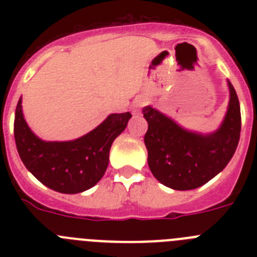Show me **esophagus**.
<instances>
[{
    "mask_svg": "<svg viewBox=\"0 0 257 257\" xmlns=\"http://www.w3.org/2000/svg\"><path fill=\"white\" fill-rule=\"evenodd\" d=\"M144 103H145V99H143V97H139L138 100L134 101V104H133V112L134 113L139 112V109L142 108L143 105H144Z\"/></svg>",
    "mask_w": 257,
    "mask_h": 257,
    "instance_id": "obj_1",
    "label": "esophagus"
}]
</instances>
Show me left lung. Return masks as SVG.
Listing matches in <instances>:
<instances>
[{"instance_id":"left-lung-1","label":"left lung","mask_w":257,"mask_h":257,"mask_svg":"<svg viewBox=\"0 0 257 257\" xmlns=\"http://www.w3.org/2000/svg\"><path fill=\"white\" fill-rule=\"evenodd\" d=\"M228 110L215 133L202 135L179 126L152 106L143 109L148 121L144 136L148 165L154 178L175 190L202 187L225 169L240 135V108L237 92L228 81Z\"/></svg>"}]
</instances>
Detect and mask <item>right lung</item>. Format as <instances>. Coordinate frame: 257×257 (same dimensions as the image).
I'll use <instances>...</instances> for the list:
<instances>
[{
  "mask_svg": "<svg viewBox=\"0 0 257 257\" xmlns=\"http://www.w3.org/2000/svg\"><path fill=\"white\" fill-rule=\"evenodd\" d=\"M130 112L114 113L86 135L70 142H44L32 133L18 101L14 136L18 153L28 171L50 189L76 194L103 178L113 142L126 128Z\"/></svg>",
  "mask_w": 257,
  "mask_h": 257,
  "instance_id": "obj_1",
  "label": "right lung"
}]
</instances>
